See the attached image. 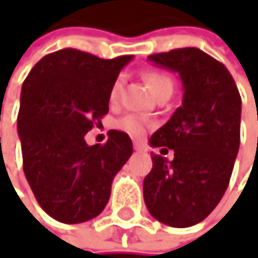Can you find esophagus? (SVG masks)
<instances>
[{"label": "esophagus", "mask_w": 258, "mask_h": 258, "mask_svg": "<svg viewBox=\"0 0 258 258\" xmlns=\"http://www.w3.org/2000/svg\"><path fill=\"white\" fill-rule=\"evenodd\" d=\"M135 150H136V152H144V150H145L144 144H142V142H135Z\"/></svg>", "instance_id": "34e87169"}]
</instances>
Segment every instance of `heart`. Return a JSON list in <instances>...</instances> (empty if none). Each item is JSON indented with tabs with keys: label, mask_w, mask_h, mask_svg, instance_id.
Here are the masks:
<instances>
[{
	"label": "heart",
	"mask_w": 258,
	"mask_h": 258,
	"mask_svg": "<svg viewBox=\"0 0 258 258\" xmlns=\"http://www.w3.org/2000/svg\"><path fill=\"white\" fill-rule=\"evenodd\" d=\"M145 80L148 83V86L152 88V91L155 93V96H161L162 93H167V91H173V80L168 77L167 74L164 73H159V71H152V73H147L145 74ZM122 86H123V77H117L114 80V83L111 85V90H110V100L113 103H116L120 97V93H122ZM117 126L120 130L130 133L133 136H142L147 128L150 126L144 117L141 116H136V114H126L123 116L122 119H119L117 122Z\"/></svg>",
	"instance_id": "1"
}]
</instances>
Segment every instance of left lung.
<instances>
[{"instance_id":"obj_1","label":"left lung","mask_w":258,"mask_h":258,"mask_svg":"<svg viewBox=\"0 0 258 258\" xmlns=\"http://www.w3.org/2000/svg\"><path fill=\"white\" fill-rule=\"evenodd\" d=\"M148 60L178 73L184 94L182 105L150 138L152 147H162V154L170 148L175 156H152L144 201L158 221L189 227L215 209L229 185L240 147L241 97L227 68L198 47Z\"/></svg>"}]
</instances>
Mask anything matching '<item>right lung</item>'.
I'll return each mask as SVG.
<instances>
[{
  "mask_svg": "<svg viewBox=\"0 0 258 258\" xmlns=\"http://www.w3.org/2000/svg\"><path fill=\"white\" fill-rule=\"evenodd\" d=\"M132 55L103 60L73 47L44 55L21 88L18 136L23 170L41 209L66 224L96 218L111 182L133 153L126 133L88 145L85 135L108 114L110 90Z\"/></svg>",
  "mask_w": 258,
  "mask_h": 258,
  "instance_id": "right-lung-1",
  "label": "right lung"
}]
</instances>
